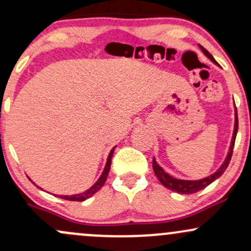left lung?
Returning a JSON list of instances; mask_svg holds the SVG:
<instances>
[{"label": "left lung", "mask_w": 251, "mask_h": 251, "mask_svg": "<svg viewBox=\"0 0 251 251\" xmlns=\"http://www.w3.org/2000/svg\"><path fill=\"white\" fill-rule=\"evenodd\" d=\"M200 47H201V50H203V53L205 54V55L208 56L212 62L217 65V61H216V60L214 59V56H212L211 54H210L209 51L206 50L204 47H201V46H200ZM237 129H238V118H237V108H236V106H235V128H234V134H232L231 145H230L229 152H227L226 160H224V163L222 164L221 168L218 169L214 175L209 176V177L203 178V179H200V180L177 179V178L171 177V176H170L169 174H166V172L164 171V170L160 168L159 165H158L157 162H155V159L153 158V160H152V166H153V171H154L155 176H157L158 179H159L160 183H162L163 185L165 186V188L172 190V191H175V192H178V194L190 195V194H195V192L201 191V190H203L204 188H206V186L210 185V184H211L214 180L217 179V178H220L221 176L223 175V172L226 170L227 165H229V163H230V160H231L232 150H234L236 134H237Z\"/></svg>", "instance_id": "obj_1"}]
</instances>
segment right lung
Masks as SVG:
<instances>
[{
    "label": "right lung",
    "instance_id": "add662e5",
    "mask_svg": "<svg viewBox=\"0 0 251 251\" xmlns=\"http://www.w3.org/2000/svg\"><path fill=\"white\" fill-rule=\"evenodd\" d=\"M116 149V148H114ZM114 149L111 150V152H109L108 154V158H107V163H106V166L105 169H103L101 176H100L99 179L97 180V183L94 184L92 188H89L87 191L82 192V194H77V195H72V196H57V197L62 198V200H66V201H86L87 198L92 197L96 192L99 191L100 189H101V186L105 184L106 181V178H107V175L109 172V168H111V162H112V155H113V152H114ZM39 188V186H37ZM41 189V188H40Z\"/></svg>",
    "mask_w": 251,
    "mask_h": 251
}]
</instances>
